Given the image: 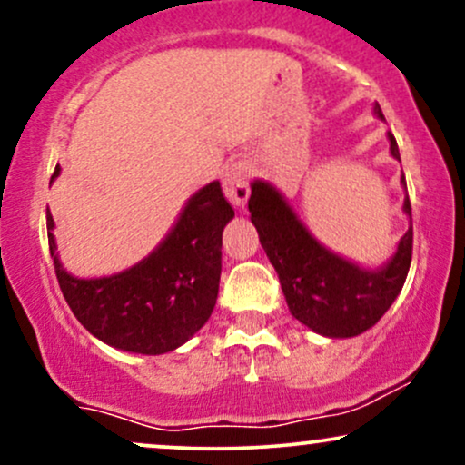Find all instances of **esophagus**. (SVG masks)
Masks as SVG:
<instances>
[{
    "label": "esophagus",
    "mask_w": 465,
    "mask_h": 465,
    "mask_svg": "<svg viewBox=\"0 0 465 465\" xmlns=\"http://www.w3.org/2000/svg\"><path fill=\"white\" fill-rule=\"evenodd\" d=\"M249 179H251V165L244 162L232 163L223 174V192H225L227 201L236 207H244L249 199Z\"/></svg>",
    "instance_id": "esophagus-1"
}]
</instances>
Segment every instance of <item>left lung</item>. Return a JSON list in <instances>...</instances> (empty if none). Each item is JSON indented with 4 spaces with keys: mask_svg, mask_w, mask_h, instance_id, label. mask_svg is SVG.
Listing matches in <instances>:
<instances>
[{
    "mask_svg": "<svg viewBox=\"0 0 465 465\" xmlns=\"http://www.w3.org/2000/svg\"><path fill=\"white\" fill-rule=\"evenodd\" d=\"M373 114L385 120L378 104H373ZM387 137L389 151L400 162L396 137L391 131ZM402 185L407 190L404 174ZM402 210L411 218L409 196H404ZM249 212L260 244L280 277L288 311L312 332L330 339L359 336L378 323L402 291L413 253V227L400 238L387 264L365 269L325 249L269 181L251 183Z\"/></svg>",
    "mask_w": 465,
    "mask_h": 465,
    "instance_id": "obj_1",
    "label": "left lung"
}]
</instances>
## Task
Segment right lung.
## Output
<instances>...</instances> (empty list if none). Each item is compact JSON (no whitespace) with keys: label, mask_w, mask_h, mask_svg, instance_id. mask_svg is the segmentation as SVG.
Listing matches in <instances>:
<instances>
[{"label":"right lung","mask_w":465,"mask_h":465,"mask_svg":"<svg viewBox=\"0 0 465 465\" xmlns=\"http://www.w3.org/2000/svg\"><path fill=\"white\" fill-rule=\"evenodd\" d=\"M61 174L56 165L54 177ZM233 210L212 181L185 207L157 249L131 269L106 277H76L61 264L54 218L47 210L50 255L63 297L95 339L133 354L181 348L210 319L221 282L223 229Z\"/></svg>","instance_id":"right-lung-1"}]
</instances>
